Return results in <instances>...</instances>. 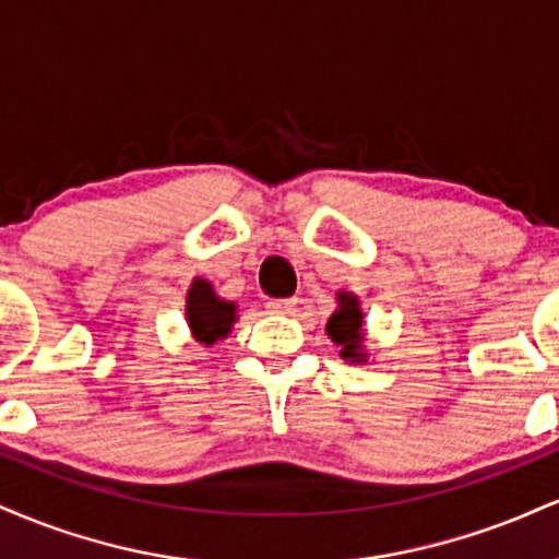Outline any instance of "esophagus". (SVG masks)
<instances>
[{"label":"esophagus","mask_w":559,"mask_h":559,"mask_svg":"<svg viewBox=\"0 0 559 559\" xmlns=\"http://www.w3.org/2000/svg\"><path fill=\"white\" fill-rule=\"evenodd\" d=\"M267 310H271L273 316H292V312L297 310V299H271L267 301Z\"/></svg>","instance_id":"esophagus-1"}]
</instances>
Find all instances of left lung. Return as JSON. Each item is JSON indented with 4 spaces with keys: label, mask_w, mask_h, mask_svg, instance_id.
<instances>
[{
    "label": "left lung",
    "mask_w": 559,
    "mask_h": 559,
    "mask_svg": "<svg viewBox=\"0 0 559 559\" xmlns=\"http://www.w3.org/2000/svg\"><path fill=\"white\" fill-rule=\"evenodd\" d=\"M329 331L331 342L338 346V355L344 360L352 362H365L368 355H365V336H362V310L360 299L349 292H338V310L329 318Z\"/></svg>",
    "instance_id": "1"
}]
</instances>
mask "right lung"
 I'll return each mask as SVG.
<instances>
[{
	"instance_id": "obj_1",
	"label": "right lung",
	"mask_w": 559,
	"mask_h": 559,
	"mask_svg": "<svg viewBox=\"0 0 559 559\" xmlns=\"http://www.w3.org/2000/svg\"><path fill=\"white\" fill-rule=\"evenodd\" d=\"M186 320L199 344L213 346L217 338H226L236 323V305L217 297L210 281L194 278L186 294Z\"/></svg>"
}]
</instances>
